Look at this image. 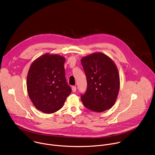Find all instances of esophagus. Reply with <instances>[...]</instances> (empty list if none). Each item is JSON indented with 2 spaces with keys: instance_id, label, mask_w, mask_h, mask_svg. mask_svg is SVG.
Wrapping results in <instances>:
<instances>
[{
  "instance_id": "esophagus-1",
  "label": "esophagus",
  "mask_w": 155,
  "mask_h": 155,
  "mask_svg": "<svg viewBox=\"0 0 155 155\" xmlns=\"http://www.w3.org/2000/svg\"><path fill=\"white\" fill-rule=\"evenodd\" d=\"M71 90H72V91H73V92H76V87L75 86H73V87H71Z\"/></svg>"
}]
</instances>
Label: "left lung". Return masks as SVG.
<instances>
[{
  "label": "left lung",
  "mask_w": 155,
  "mask_h": 155,
  "mask_svg": "<svg viewBox=\"0 0 155 155\" xmlns=\"http://www.w3.org/2000/svg\"><path fill=\"white\" fill-rule=\"evenodd\" d=\"M81 61L87 81L86 92L81 97L84 106L97 112L109 109L114 105L120 89L115 64L102 52L83 57Z\"/></svg>",
  "instance_id": "left-lung-1"
}]
</instances>
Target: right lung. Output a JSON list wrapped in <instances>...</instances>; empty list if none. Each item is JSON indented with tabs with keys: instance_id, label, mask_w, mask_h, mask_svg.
Here are the masks:
<instances>
[{
	"instance_id": "add662e5",
	"label": "right lung",
	"mask_w": 155,
	"mask_h": 155,
	"mask_svg": "<svg viewBox=\"0 0 155 155\" xmlns=\"http://www.w3.org/2000/svg\"><path fill=\"white\" fill-rule=\"evenodd\" d=\"M64 57L46 53L31 64L27 77L28 97L34 106L46 114L63 107L71 89L65 79Z\"/></svg>"
}]
</instances>
